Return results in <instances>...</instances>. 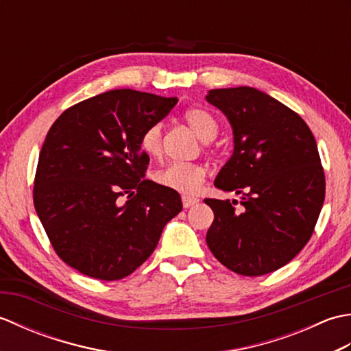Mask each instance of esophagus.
<instances>
[{
  "instance_id": "1",
  "label": "esophagus",
  "mask_w": 351,
  "mask_h": 351,
  "mask_svg": "<svg viewBox=\"0 0 351 351\" xmlns=\"http://www.w3.org/2000/svg\"><path fill=\"white\" fill-rule=\"evenodd\" d=\"M199 202V199L195 196H182V205L184 208H190L193 205H196Z\"/></svg>"
}]
</instances>
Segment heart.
Masks as SVG:
<instances>
[{
  "label": "heart",
  "mask_w": 351,
  "mask_h": 351,
  "mask_svg": "<svg viewBox=\"0 0 351 351\" xmlns=\"http://www.w3.org/2000/svg\"><path fill=\"white\" fill-rule=\"evenodd\" d=\"M184 121L191 131L204 141H211L219 132V123L206 110L193 107L185 110ZM140 149L151 158H160L162 154V126L154 123L143 131L140 137ZM206 167L195 162H171L155 173V181L166 189L184 195L199 191L205 182Z\"/></svg>",
  "instance_id": "heart-1"
}]
</instances>
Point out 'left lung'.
Returning a JSON list of instances; mask_svg holds the SVG:
<instances>
[{
  "instance_id": "left-lung-1",
  "label": "left lung",
  "mask_w": 351,
  "mask_h": 351,
  "mask_svg": "<svg viewBox=\"0 0 351 351\" xmlns=\"http://www.w3.org/2000/svg\"><path fill=\"white\" fill-rule=\"evenodd\" d=\"M206 101L232 126L234 152L214 185L241 195L205 199L214 211L206 244L229 270L263 276L288 264L314 232L326 180L314 134L303 119L253 87L214 88Z\"/></svg>"
}]
</instances>
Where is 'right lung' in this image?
<instances>
[{"instance_id":"right-lung-1","label":"right lung","mask_w":351,"mask_h":351,"mask_svg":"<svg viewBox=\"0 0 351 351\" xmlns=\"http://www.w3.org/2000/svg\"><path fill=\"white\" fill-rule=\"evenodd\" d=\"M176 104L131 88L110 90L63 111L49 128L37 162L34 208L57 255L80 273L126 278L181 213L180 193L141 180L149 156L140 149L143 131Z\"/></svg>"}]
</instances>
